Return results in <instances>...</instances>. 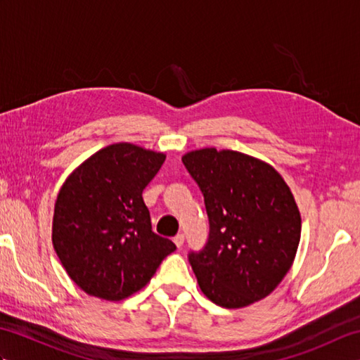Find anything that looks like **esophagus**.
I'll return each instance as SVG.
<instances>
[{
  "label": "esophagus",
  "mask_w": 360,
  "mask_h": 360,
  "mask_svg": "<svg viewBox=\"0 0 360 360\" xmlns=\"http://www.w3.org/2000/svg\"><path fill=\"white\" fill-rule=\"evenodd\" d=\"M173 241H174L176 246H178V248H182V244H184V235H182V233H178V235H176L174 238H173Z\"/></svg>",
  "instance_id": "esophagus-1"
}]
</instances>
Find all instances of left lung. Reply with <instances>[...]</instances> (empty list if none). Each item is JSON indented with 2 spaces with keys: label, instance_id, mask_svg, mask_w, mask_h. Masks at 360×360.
Listing matches in <instances>:
<instances>
[{
  "label": "left lung",
  "instance_id": "1",
  "mask_svg": "<svg viewBox=\"0 0 360 360\" xmlns=\"http://www.w3.org/2000/svg\"><path fill=\"white\" fill-rule=\"evenodd\" d=\"M204 195L210 232L188 262L202 294L219 307H249L269 295L290 269L302 218L290 188L269 164L233 150L182 156Z\"/></svg>",
  "mask_w": 360,
  "mask_h": 360
}]
</instances>
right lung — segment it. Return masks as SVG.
<instances>
[{
	"mask_svg": "<svg viewBox=\"0 0 360 360\" xmlns=\"http://www.w3.org/2000/svg\"><path fill=\"white\" fill-rule=\"evenodd\" d=\"M164 153L120 142L98 150L68 176L53 209L52 244L86 294L119 302L141 290L174 243L151 231L142 192Z\"/></svg>",
	"mask_w": 360,
	"mask_h": 360,
	"instance_id": "right-lung-1",
	"label": "right lung"
}]
</instances>
